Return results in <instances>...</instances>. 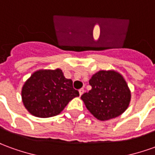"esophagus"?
Listing matches in <instances>:
<instances>
[{
	"mask_svg": "<svg viewBox=\"0 0 155 155\" xmlns=\"http://www.w3.org/2000/svg\"><path fill=\"white\" fill-rule=\"evenodd\" d=\"M84 91H84V89H83V88L80 89V90H79V93H80V96H81V95H82V94L84 93Z\"/></svg>",
	"mask_w": 155,
	"mask_h": 155,
	"instance_id": "1",
	"label": "esophagus"
}]
</instances>
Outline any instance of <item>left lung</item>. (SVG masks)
I'll return each instance as SVG.
<instances>
[{
	"label": "left lung",
	"instance_id": "obj_1",
	"mask_svg": "<svg viewBox=\"0 0 155 155\" xmlns=\"http://www.w3.org/2000/svg\"><path fill=\"white\" fill-rule=\"evenodd\" d=\"M91 90L81 99L96 118L109 120L120 116L129 105L130 90L123 77L114 70H101L89 81Z\"/></svg>",
	"mask_w": 155,
	"mask_h": 155
}]
</instances>
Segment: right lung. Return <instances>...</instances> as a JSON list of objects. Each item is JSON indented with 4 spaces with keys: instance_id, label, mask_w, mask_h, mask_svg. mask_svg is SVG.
<instances>
[{
    "instance_id": "1",
    "label": "right lung",
    "mask_w": 155,
    "mask_h": 155,
    "mask_svg": "<svg viewBox=\"0 0 155 155\" xmlns=\"http://www.w3.org/2000/svg\"><path fill=\"white\" fill-rule=\"evenodd\" d=\"M79 91L73 81L64 76L62 70H38L25 82L21 99L25 107L38 117H50L59 114Z\"/></svg>"
}]
</instances>
